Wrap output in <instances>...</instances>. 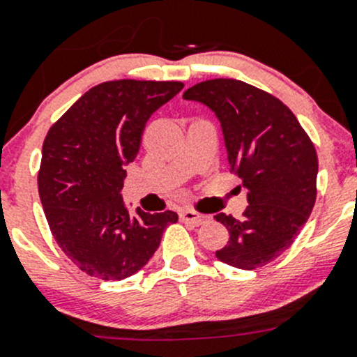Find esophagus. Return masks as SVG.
Here are the masks:
<instances>
[{
    "label": "esophagus",
    "instance_id": "obj_1",
    "mask_svg": "<svg viewBox=\"0 0 357 357\" xmlns=\"http://www.w3.org/2000/svg\"><path fill=\"white\" fill-rule=\"evenodd\" d=\"M179 218H181V221L190 222V225L195 226H202L208 221V215L200 214V212L192 211V208H185V211L179 212Z\"/></svg>",
    "mask_w": 357,
    "mask_h": 357
}]
</instances>
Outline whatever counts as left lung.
<instances>
[{
	"instance_id": "obj_1",
	"label": "left lung",
	"mask_w": 357,
	"mask_h": 357,
	"mask_svg": "<svg viewBox=\"0 0 357 357\" xmlns=\"http://www.w3.org/2000/svg\"><path fill=\"white\" fill-rule=\"evenodd\" d=\"M183 98L214 112L231 172L247 190L242 219L214 215L229 231L215 257L240 269L266 266L294 243L314 207V145L282 100L243 81L211 79L186 89Z\"/></svg>"
}]
</instances>
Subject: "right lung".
Listing matches in <instances>:
<instances>
[{
  "instance_id": "right-lung-1",
  "label": "right lung",
  "mask_w": 357,
  "mask_h": 357,
  "mask_svg": "<svg viewBox=\"0 0 357 357\" xmlns=\"http://www.w3.org/2000/svg\"><path fill=\"white\" fill-rule=\"evenodd\" d=\"M179 81H107L86 91L43 143L39 199L53 238L86 275L124 280L160 245L172 211H128L126 165L136 158L146 121L183 89Z\"/></svg>"
}]
</instances>
